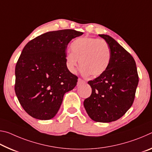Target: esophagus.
I'll return each mask as SVG.
<instances>
[{
	"label": "esophagus",
	"instance_id": "obj_1",
	"mask_svg": "<svg viewBox=\"0 0 152 152\" xmlns=\"http://www.w3.org/2000/svg\"><path fill=\"white\" fill-rule=\"evenodd\" d=\"M84 82H85V81L83 80H82V79L78 78V83H77V85L79 86V85H80L81 84L84 83Z\"/></svg>",
	"mask_w": 152,
	"mask_h": 152
}]
</instances>
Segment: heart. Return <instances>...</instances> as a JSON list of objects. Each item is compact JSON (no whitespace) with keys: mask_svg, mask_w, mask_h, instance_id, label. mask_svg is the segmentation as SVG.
<instances>
[{"mask_svg":"<svg viewBox=\"0 0 152 152\" xmlns=\"http://www.w3.org/2000/svg\"><path fill=\"white\" fill-rule=\"evenodd\" d=\"M71 52L67 53L66 63L71 72H75L80 60L84 76L96 77L103 74L109 65L110 50L106 41L92 37H80L70 45Z\"/></svg>","mask_w":152,"mask_h":152,"instance_id":"1","label":"heart"}]
</instances>
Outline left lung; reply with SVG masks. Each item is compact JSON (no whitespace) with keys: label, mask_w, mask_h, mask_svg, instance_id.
Segmentation results:
<instances>
[{"label":"left lung","mask_w":152,"mask_h":152,"mask_svg":"<svg viewBox=\"0 0 152 152\" xmlns=\"http://www.w3.org/2000/svg\"><path fill=\"white\" fill-rule=\"evenodd\" d=\"M110 50L109 65L104 72L88 84L91 95L84 101L88 116L96 122L110 123L120 119L134 101L139 82L132 56L107 35H99Z\"/></svg>","instance_id":"obj_1"}]
</instances>
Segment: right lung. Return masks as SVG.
Instances as JSON below:
<instances>
[{
    "instance_id": "obj_1",
    "label": "right lung",
    "mask_w": 152,
    "mask_h": 152,
    "mask_svg": "<svg viewBox=\"0 0 152 152\" xmlns=\"http://www.w3.org/2000/svg\"><path fill=\"white\" fill-rule=\"evenodd\" d=\"M83 33L73 29L47 32L25 46L15 67V93L30 116L49 120L56 116L66 92L76 86L78 77L67 68L70 41Z\"/></svg>"
}]
</instances>
